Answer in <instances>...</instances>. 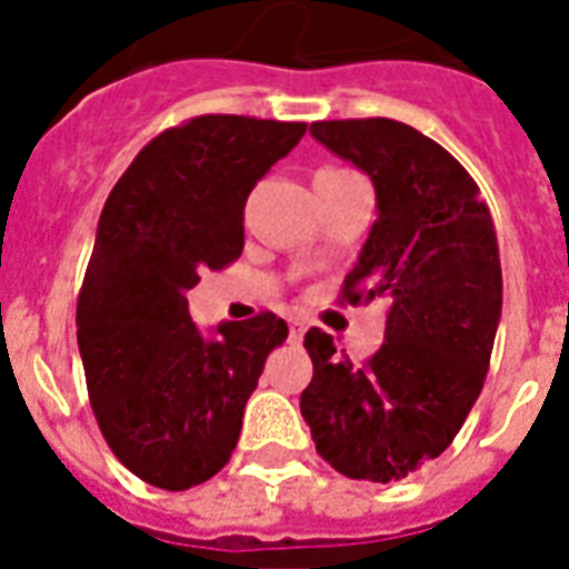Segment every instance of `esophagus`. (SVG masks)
I'll list each match as a JSON object with an SVG mask.
<instances>
[{
    "instance_id": "1",
    "label": "esophagus",
    "mask_w": 569,
    "mask_h": 569,
    "mask_svg": "<svg viewBox=\"0 0 569 569\" xmlns=\"http://www.w3.org/2000/svg\"><path fill=\"white\" fill-rule=\"evenodd\" d=\"M305 332H308V326H305V322L289 320V341H292V345H298V341L305 338Z\"/></svg>"
}]
</instances>
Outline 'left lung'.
I'll list each match as a JSON object with an SVG mask.
<instances>
[{
  "label": "left lung",
  "instance_id": "left-lung-1",
  "mask_svg": "<svg viewBox=\"0 0 569 569\" xmlns=\"http://www.w3.org/2000/svg\"><path fill=\"white\" fill-rule=\"evenodd\" d=\"M310 133L366 170L378 222L341 286V305L383 298L378 353L350 362L332 335H305L313 378L301 418L347 478L399 481L436 460L476 406L502 308L488 203L463 163L393 118L317 121Z\"/></svg>",
  "mask_w": 569,
  "mask_h": 569
}]
</instances>
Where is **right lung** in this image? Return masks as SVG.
I'll use <instances>...</instances> for the list:
<instances>
[{
	"mask_svg": "<svg viewBox=\"0 0 569 569\" xmlns=\"http://www.w3.org/2000/svg\"><path fill=\"white\" fill-rule=\"evenodd\" d=\"M305 121L198 116L158 133L106 200L79 292V350L106 445L163 490L203 485L231 460L277 313L203 338L188 289L243 252L249 191L305 137Z\"/></svg>",
	"mask_w": 569,
	"mask_h": 569,
	"instance_id": "1",
	"label": "right lung"
}]
</instances>
